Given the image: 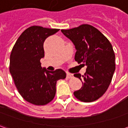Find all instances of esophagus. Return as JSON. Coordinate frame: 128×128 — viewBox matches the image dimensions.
Segmentation results:
<instances>
[{"label":"esophagus","mask_w":128,"mask_h":128,"mask_svg":"<svg viewBox=\"0 0 128 128\" xmlns=\"http://www.w3.org/2000/svg\"><path fill=\"white\" fill-rule=\"evenodd\" d=\"M73 77V75L71 74V73H70V72H66V78L68 79H70V78H72Z\"/></svg>","instance_id":"34e87169"}]
</instances>
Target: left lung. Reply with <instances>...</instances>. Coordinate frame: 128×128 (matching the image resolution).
<instances>
[{
    "label": "left lung",
    "instance_id": "8db88e82",
    "mask_svg": "<svg viewBox=\"0 0 128 128\" xmlns=\"http://www.w3.org/2000/svg\"><path fill=\"white\" fill-rule=\"evenodd\" d=\"M61 32L75 44V61L87 66L83 78L79 73L74 75L83 84L82 88L74 92V95L81 102H94L106 92L115 70L112 46L104 34L90 24H84Z\"/></svg>",
    "mask_w": 128,
    "mask_h": 128
}]
</instances>
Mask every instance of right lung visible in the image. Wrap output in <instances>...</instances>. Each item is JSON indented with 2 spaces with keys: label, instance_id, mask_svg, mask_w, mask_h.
<instances>
[{
  "label": "right lung",
  "instance_id": "obj_1",
  "mask_svg": "<svg viewBox=\"0 0 128 128\" xmlns=\"http://www.w3.org/2000/svg\"><path fill=\"white\" fill-rule=\"evenodd\" d=\"M58 31L30 26L20 36L12 50L10 72L18 92L32 104L44 106L51 102L56 95L57 81L66 77L63 70L48 71L41 66L40 60L44 57V42Z\"/></svg>",
  "mask_w": 128,
  "mask_h": 128
}]
</instances>
